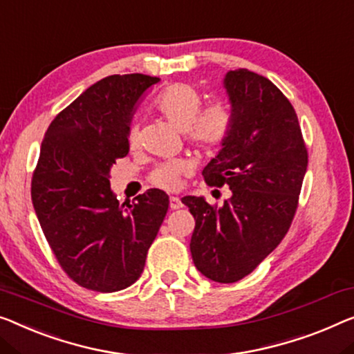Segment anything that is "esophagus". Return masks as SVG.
Instances as JSON below:
<instances>
[{"label":"esophagus","instance_id":"1","mask_svg":"<svg viewBox=\"0 0 354 354\" xmlns=\"http://www.w3.org/2000/svg\"><path fill=\"white\" fill-rule=\"evenodd\" d=\"M170 208L171 209H179L183 208V202L179 197H170Z\"/></svg>","mask_w":354,"mask_h":354}]
</instances>
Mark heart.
<instances>
[{
	"mask_svg": "<svg viewBox=\"0 0 354 354\" xmlns=\"http://www.w3.org/2000/svg\"><path fill=\"white\" fill-rule=\"evenodd\" d=\"M203 98L191 84L176 82L168 86L156 98V108L176 127L186 131L189 143L207 151H214L229 140L234 129V113L229 103L213 102L202 108ZM140 136V127L136 122L130 125V146H136ZM187 165L184 162L160 163L151 173V183L157 187L173 191L179 186V178L186 173Z\"/></svg>",
	"mask_w": 354,
	"mask_h": 354,
	"instance_id": "1",
	"label": "heart"
}]
</instances>
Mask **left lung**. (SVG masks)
Returning a JSON list of instances; mask_svg holds the SVG:
<instances>
[{
  "label": "left lung",
  "mask_w": 354,
  "mask_h": 354,
  "mask_svg": "<svg viewBox=\"0 0 354 354\" xmlns=\"http://www.w3.org/2000/svg\"><path fill=\"white\" fill-rule=\"evenodd\" d=\"M234 129L202 175L229 186L230 198L213 207L203 197L181 202L195 219L191 254L197 270L235 283L254 270L291 227L308 154L297 114L281 91L245 68L224 77Z\"/></svg>",
  "instance_id": "left-lung-1"
}]
</instances>
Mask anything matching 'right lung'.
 Returning a JSON list of instances; mask_svg holds the SVG:
<instances>
[{
  "instance_id": "right-lung-1",
  "label": "right lung",
  "mask_w": 354,
  "mask_h": 354,
  "mask_svg": "<svg viewBox=\"0 0 354 354\" xmlns=\"http://www.w3.org/2000/svg\"><path fill=\"white\" fill-rule=\"evenodd\" d=\"M159 77L113 75L95 82L57 114L41 145L31 200L47 243L79 286L115 292L141 277L168 209L149 189L119 203L109 173L129 154L131 115Z\"/></svg>"
}]
</instances>
